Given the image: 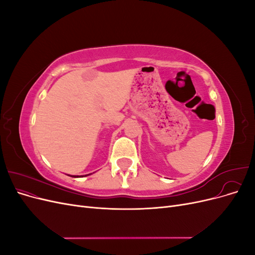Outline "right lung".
I'll list each match as a JSON object with an SVG mask.
<instances>
[{
  "label": "right lung",
  "instance_id": "right-lung-1",
  "mask_svg": "<svg viewBox=\"0 0 255 255\" xmlns=\"http://www.w3.org/2000/svg\"><path fill=\"white\" fill-rule=\"evenodd\" d=\"M86 175H87V174H86ZM86 175H85V176H86ZM88 175H89V174H88ZM71 176H72V175H71ZM82 176H83V175H82ZM73 177H81V175H80V176H79V175H73Z\"/></svg>",
  "mask_w": 255,
  "mask_h": 255
}]
</instances>
